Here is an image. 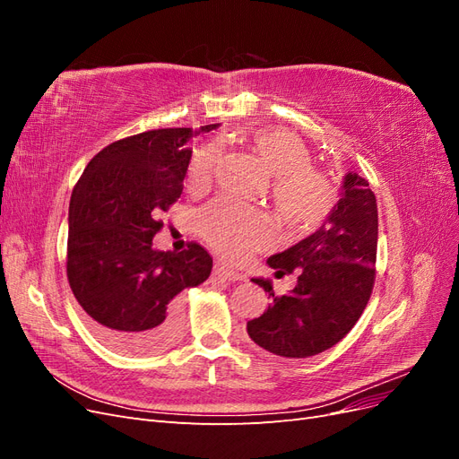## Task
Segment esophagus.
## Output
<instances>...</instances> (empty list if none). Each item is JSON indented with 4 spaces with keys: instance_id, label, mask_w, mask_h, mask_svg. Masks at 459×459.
Instances as JSON below:
<instances>
[{
    "instance_id": "obj_1",
    "label": "esophagus",
    "mask_w": 459,
    "mask_h": 459,
    "mask_svg": "<svg viewBox=\"0 0 459 459\" xmlns=\"http://www.w3.org/2000/svg\"><path fill=\"white\" fill-rule=\"evenodd\" d=\"M214 272H216L218 275H221V277H226L228 281H245V275H243V273H239V272H235V270L228 268L226 264H221V262H216Z\"/></svg>"
}]
</instances>
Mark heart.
I'll use <instances>...</instances> for the list:
<instances>
[{"mask_svg":"<svg viewBox=\"0 0 459 459\" xmlns=\"http://www.w3.org/2000/svg\"><path fill=\"white\" fill-rule=\"evenodd\" d=\"M272 176V201L283 224L293 233L317 230L337 204L331 178L312 166V155L300 137L283 128H256L243 135ZM220 149L201 147L189 166V186L204 187L212 179ZM206 243L228 260H245L268 241V220L256 208L233 197H220L199 214Z\"/></svg>","mask_w":459,"mask_h":459,"instance_id":"b5f03b06","label":"heart"}]
</instances>
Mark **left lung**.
Returning a JSON list of instances; mask_svg holds the SVG:
<instances>
[{"label":"left lung","instance_id":"8db88e82","mask_svg":"<svg viewBox=\"0 0 459 459\" xmlns=\"http://www.w3.org/2000/svg\"><path fill=\"white\" fill-rule=\"evenodd\" d=\"M375 260L377 201L366 179L349 172L324 226L268 258L277 277L299 275L295 289L277 297L268 280H253L273 302L247 322L248 337L283 358H308L331 349L366 308L375 283Z\"/></svg>","mask_w":459,"mask_h":459}]
</instances>
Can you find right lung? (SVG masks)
I'll list each match as a JSON object with an SVG mask.
<instances>
[{
	"instance_id": "right-lung-1",
	"label": "right lung",
	"mask_w": 459,
	"mask_h": 459,
	"mask_svg": "<svg viewBox=\"0 0 459 459\" xmlns=\"http://www.w3.org/2000/svg\"><path fill=\"white\" fill-rule=\"evenodd\" d=\"M216 124L149 130L107 145L88 162L68 206L66 277L93 333L124 354H157L182 329L179 293L208 280L199 243L157 251L152 238L184 191L187 142Z\"/></svg>"
}]
</instances>
